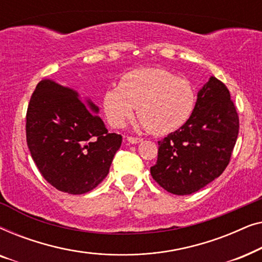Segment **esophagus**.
Segmentation results:
<instances>
[{"label":"esophagus","instance_id":"obj_1","mask_svg":"<svg viewBox=\"0 0 262 262\" xmlns=\"http://www.w3.org/2000/svg\"><path fill=\"white\" fill-rule=\"evenodd\" d=\"M127 142L131 143V144H137V143H141L143 139L138 137H132V136H127Z\"/></svg>","mask_w":262,"mask_h":262}]
</instances>
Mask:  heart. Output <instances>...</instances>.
Masks as SVG:
<instances>
[{"instance_id":"b5f03b06","label":"heart","mask_w":262,"mask_h":262,"mask_svg":"<svg viewBox=\"0 0 262 262\" xmlns=\"http://www.w3.org/2000/svg\"><path fill=\"white\" fill-rule=\"evenodd\" d=\"M196 94L191 82L160 68L128 71L119 85L103 95V110L113 127H123L137 107L142 125L154 135H167L191 119Z\"/></svg>"}]
</instances>
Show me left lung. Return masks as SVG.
Masks as SVG:
<instances>
[{
    "instance_id": "obj_1",
    "label": "left lung",
    "mask_w": 262,
    "mask_h": 262,
    "mask_svg": "<svg viewBox=\"0 0 262 262\" xmlns=\"http://www.w3.org/2000/svg\"><path fill=\"white\" fill-rule=\"evenodd\" d=\"M238 114L223 82L211 76L191 119L159 141L154 180L167 192L192 194L225 170L238 136Z\"/></svg>"
}]
</instances>
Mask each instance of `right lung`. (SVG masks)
Returning a JSON list of instances; mask_svg holds the SVG:
<instances>
[{
  "label": "right lung",
  "mask_w": 262,
  "mask_h": 262,
  "mask_svg": "<svg viewBox=\"0 0 262 262\" xmlns=\"http://www.w3.org/2000/svg\"><path fill=\"white\" fill-rule=\"evenodd\" d=\"M73 89L42 80L31 96L26 113V141L42 178L60 192L84 194L110 171L123 137L110 134Z\"/></svg>",
  "instance_id": "obj_1"
}]
</instances>
